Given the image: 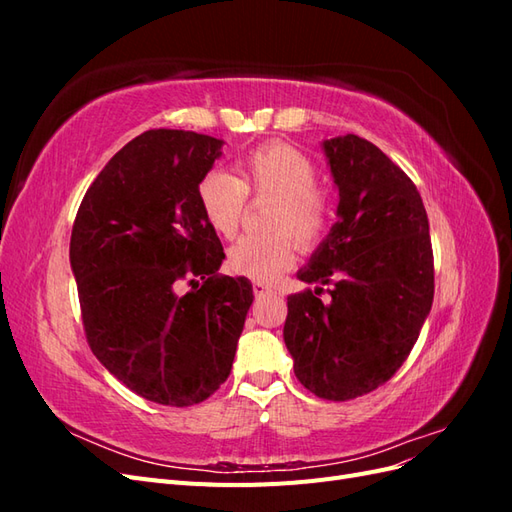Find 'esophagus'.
<instances>
[{"mask_svg": "<svg viewBox=\"0 0 512 512\" xmlns=\"http://www.w3.org/2000/svg\"><path fill=\"white\" fill-rule=\"evenodd\" d=\"M273 292V288L269 286V284H260V282H256L254 284V294H256V299H260V297H267V294H271Z\"/></svg>", "mask_w": 512, "mask_h": 512, "instance_id": "1", "label": "esophagus"}]
</instances>
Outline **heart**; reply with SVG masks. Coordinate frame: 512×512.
Masks as SVG:
<instances>
[{"label":"heart","instance_id":"b5f03b06","mask_svg":"<svg viewBox=\"0 0 512 512\" xmlns=\"http://www.w3.org/2000/svg\"><path fill=\"white\" fill-rule=\"evenodd\" d=\"M247 196L273 200L265 235L239 239L228 252V267L247 280L271 284L297 258V245L312 252L327 239L335 218L329 192L318 188V164L299 147L273 141L247 151L239 177L213 168L198 181L196 198L205 222L224 239L239 232Z\"/></svg>","mask_w":512,"mask_h":512}]
</instances>
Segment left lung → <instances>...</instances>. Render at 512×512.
<instances>
[{
    "label": "left lung",
    "mask_w": 512,
    "mask_h": 512,
    "mask_svg": "<svg viewBox=\"0 0 512 512\" xmlns=\"http://www.w3.org/2000/svg\"><path fill=\"white\" fill-rule=\"evenodd\" d=\"M339 205L331 235L299 271L333 284L288 297L294 376L329 401L363 397L404 365L433 303L429 220L414 181L365 138L324 141Z\"/></svg>",
    "instance_id": "1"
}]
</instances>
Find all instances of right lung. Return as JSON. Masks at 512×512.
<instances>
[{
    "label": "right lung",
    "mask_w": 512,
    "mask_h": 512,
    "mask_svg": "<svg viewBox=\"0 0 512 512\" xmlns=\"http://www.w3.org/2000/svg\"><path fill=\"white\" fill-rule=\"evenodd\" d=\"M220 147L198 132H143L89 185L72 226L87 344L153 404L188 408L220 389L254 301L247 277L218 273L224 247L196 198Z\"/></svg>",
    "instance_id": "right-lung-1"
}]
</instances>
